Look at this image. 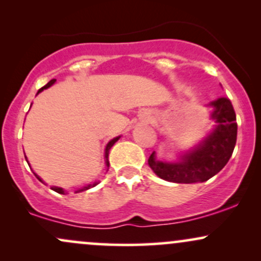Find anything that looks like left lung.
<instances>
[{"mask_svg":"<svg viewBox=\"0 0 261 261\" xmlns=\"http://www.w3.org/2000/svg\"><path fill=\"white\" fill-rule=\"evenodd\" d=\"M207 107L212 108L210 119L215 127L199 145L179 154L178 161H160L153 152L148 166L161 179L179 184L203 182L216 175L229 161L237 141L236 113L228 98H218Z\"/></svg>","mask_w":261,"mask_h":261,"instance_id":"1","label":"left lung"}]
</instances>
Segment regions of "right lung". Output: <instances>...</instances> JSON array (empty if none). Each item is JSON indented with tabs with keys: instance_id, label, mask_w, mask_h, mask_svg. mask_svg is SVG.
Listing matches in <instances>:
<instances>
[{
	"instance_id": "obj_1",
	"label": "right lung",
	"mask_w": 261,
	"mask_h": 261,
	"mask_svg": "<svg viewBox=\"0 0 261 261\" xmlns=\"http://www.w3.org/2000/svg\"><path fill=\"white\" fill-rule=\"evenodd\" d=\"M55 82H56V80H51V81H50L49 83H46V85H45L44 87H41V88L39 89V91H38L37 94H39V93H40L41 91H44V89H46V88H49V87H51ZM119 139H120V136L114 137L113 140H110L109 142H108V145H107V147H106V155H104V158H106V164H107V167H109V160H108V155H109V151H110V148L113 147L114 143H115L116 141H118ZM25 160H27V157H25ZM27 162H28V160H27ZM28 164H29V163H28ZM29 167H31V166H29ZM34 174H35V173H34ZM35 176H37V178H38L39 180H40L41 182H44L43 180H41L40 176H38L37 174H35ZM44 184H45V182H44ZM97 184H98V181L93 182V184L85 185V187H82L81 189H79V190H77L76 193H81V191H86V190H88V189H91V188H93V187H95V185H97ZM51 189H53L54 191H56V193H59V194H66V193H65V190H64V189H62V188H59V187H53Z\"/></svg>"
}]
</instances>
